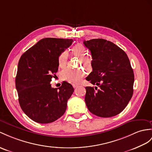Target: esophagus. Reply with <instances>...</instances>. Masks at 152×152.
<instances>
[{
    "label": "esophagus",
    "instance_id": "1",
    "mask_svg": "<svg viewBox=\"0 0 152 152\" xmlns=\"http://www.w3.org/2000/svg\"><path fill=\"white\" fill-rule=\"evenodd\" d=\"M72 86H73V87L74 88H77V86H78V85H77V84H72Z\"/></svg>",
    "mask_w": 152,
    "mask_h": 152
}]
</instances>
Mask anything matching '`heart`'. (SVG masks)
Returning a JSON list of instances; mask_svg holds the SVG:
<instances>
[{
    "instance_id": "b5f03b06",
    "label": "heart",
    "mask_w": 152,
    "mask_h": 152,
    "mask_svg": "<svg viewBox=\"0 0 152 152\" xmlns=\"http://www.w3.org/2000/svg\"><path fill=\"white\" fill-rule=\"evenodd\" d=\"M72 53L75 56L79 57L84 67L90 68L93 61L90 55H87V50L83 44H77L72 48ZM68 58V51L64 50L59 55L58 58V64L60 68H63L67 64ZM85 76V72L82 69H73L66 68L62 71L61 78L63 80L72 84H78Z\"/></svg>"
}]
</instances>
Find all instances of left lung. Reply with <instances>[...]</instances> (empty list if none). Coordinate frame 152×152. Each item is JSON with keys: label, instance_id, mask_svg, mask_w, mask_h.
I'll use <instances>...</instances> for the list:
<instances>
[{"label": "left lung", "instance_id": "obj_1", "mask_svg": "<svg viewBox=\"0 0 152 152\" xmlns=\"http://www.w3.org/2000/svg\"><path fill=\"white\" fill-rule=\"evenodd\" d=\"M83 43L93 58V71L86 79L99 87H86L88 108L101 117L117 115L128 105L134 92V73L128 55L105 39H91Z\"/></svg>", "mask_w": 152, "mask_h": 152}]
</instances>
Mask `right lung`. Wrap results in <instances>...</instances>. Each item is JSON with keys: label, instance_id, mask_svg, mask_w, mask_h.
<instances>
[{"label": "right lung", "instance_id": "add662e5", "mask_svg": "<svg viewBox=\"0 0 152 152\" xmlns=\"http://www.w3.org/2000/svg\"><path fill=\"white\" fill-rule=\"evenodd\" d=\"M73 40L56 38L40 40L20 57L15 86L18 102L24 113L35 122H54L65 113L74 89L64 81L58 88L50 82L58 71V58Z\"/></svg>", "mask_w": 152, "mask_h": 152}]
</instances>
